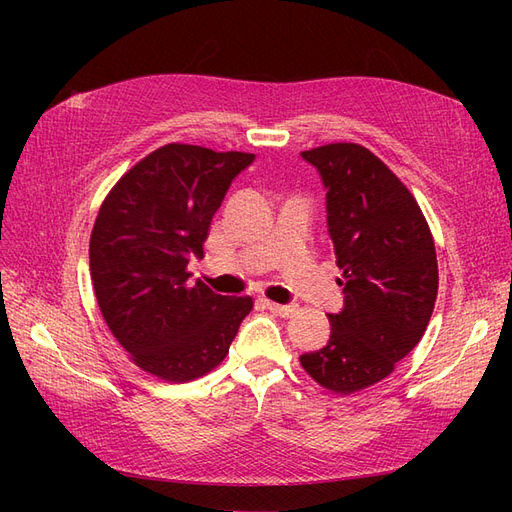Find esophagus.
<instances>
[{"label":"esophagus","mask_w":512,"mask_h":512,"mask_svg":"<svg viewBox=\"0 0 512 512\" xmlns=\"http://www.w3.org/2000/svg\"><path fill=\"white\" fill-rule=\"evenodd\" d=\"M265 307L271 309L275 316H282V318H290L294 312H297V305H280V303H273L265 299Z\"/></svg>","instance_id":"obj_1"}]
</instances>
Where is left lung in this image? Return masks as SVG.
<instances>
[{"instance_id":"left-lung-1","label":"left lung","mask_w":512,"mask_h":512,"mask_svg":"<svg viewBox=\"0 0 512 512\" xmlns=\"http://www.w3.org/2000/svg\"><path fill=\"white\" fill-rule=\"evenodd\" d=\"M327 190V224L342 269L344 309L324 348L301 354L320 386L350 395L384 380L421 342L438 297V258L414 196L356 143L301 153Z\"/></svg>"}]
</instances>
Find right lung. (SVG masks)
I'll return each instance as SVG.
<instances>
[{
	"label": "right lung",
	"mask_w": 512,
	"mask_h": 512,
	"mask_svg": "<svg viewBox=\"0 0 512 512\" xmlns=\"http://www.w3.org/2000/svg\"><path fill=\"white\" fill-rule=\"evenodd\" d=\"M254 153L170 143L108 192L89 239V271L106 327L147 374L190 382L228 354L252 297L188 284L215 211Z\"/></svg>",
	"instance_id": "right-lung-1"
}]
</instances>
